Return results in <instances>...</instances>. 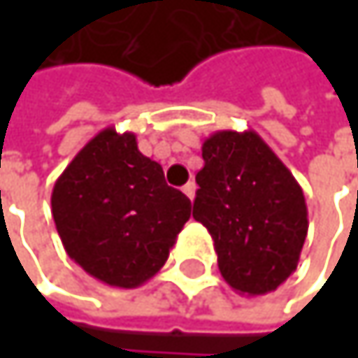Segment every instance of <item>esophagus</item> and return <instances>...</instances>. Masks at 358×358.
Listing matches in <instances>:
<instances>
[{
  "label": "esophagus",
  "mask_w": 358,
  "mask_h": 358,
  "mask_svg": "<svg viewBox=\"0 0 358 358\" xmlns=\"http://www.w3.org/2000/svg\"><path fill=\"white\" fill-rule=\"evenodd\" d=\"M182 190H184V194L192 201V199H194V192H196V184H194V182H186Z\"/></svg>",
  "instance_id": "obj_1"
}]
</instances>
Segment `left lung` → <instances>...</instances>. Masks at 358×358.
I'll return each instance as SVG.
<instances>
[{
    "mask_svg": "<svg viewBox=\"0 0 358 358\" xmlns=\"http://www.w3.org/2000/svg\"><path fill=\"white\" fill-rule=\"evenodd\" d=\"M192 217L217 252L224 280L267 294L299 265L309 220L301 184L255 130H217L203 143Z\"/></svg>",
    "mask_w": 358,
    "mask_h": 358,
    "instance_id": "obj_1",
    "label": "left lung"
}]
</instances>
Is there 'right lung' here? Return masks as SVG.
I'll list each match as a JSON object with an SVG mask.
<instances>
[{
  "instance_id": "obj_1",
  "label": "right lung",
  "mask_w": 358,
  "mask_h": 358,
  "mask_svg": "<svg viewBox=\"0 0 358 358\" xmlns=\"http://www.w3.org/2000/svg\"><path fill=\"white\" fill-rule=\"evenodd\" d=\"M190 199L166 184L132 132L95 134L55 180L51 213L70 259L115 288H136L168 261Z\"/></svg>"
}]
</instances>
